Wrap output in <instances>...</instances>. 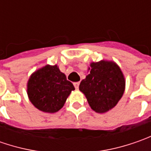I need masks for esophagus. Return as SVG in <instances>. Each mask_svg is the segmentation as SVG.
<instances>
[{
    "instance_id": "obj_1",
    "label": "esophagus",
    "mask_w": 151,
    "mask_h": 151,
    "mask_svg": "<svg viewBox=\"0 0 151 151\" xmlns=\"http://www.w3.org/2000/svg\"><path fill=\"white\" fill-rule=\"evenodd\" d=\"M79 86H80V82H75L74 83V86L76 87V89H78Z\"/></svg>"
}]
</instances>
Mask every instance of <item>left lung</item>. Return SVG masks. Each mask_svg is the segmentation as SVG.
Returning a JSON list of instances; mask_svg holds the SVG:
<instances>
[{
    "mask_svg": "<svg viewBox=\"0 0 151 151\" xmlns=\"http://www.w3.org/2000/svg\"><path fill=\"white\" fill-rule=\"evenodd\" d=\"M89 74L81 81L79 89L87 99L92 110L106 113L121 99L125 89V79L119 65L113 61L91 63Z\"/></svg>",
    "mask_w": 151,
    "mask_h": 151,
    "instance_id": "obj_1",
    "label": "left lung"
}]
</instances>
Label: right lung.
<instances>
[{
	"instance_id": "add662e5",
	"label": "right lung",
	"mask_w": 151,
	"mask_h": 151,
	"mask_svg": "<svg viewBox=\"0 0 151 151\" xmlns=\"http://www.w3.org/2000/svg\"><path fill=\"white\" fill-rule=\"evenodd\" d=\"M75 90L73 84L55 65H45L32 73L27 81V95L33 106L44 113L61 109Z\"/></svg>"
}]
</instances>
